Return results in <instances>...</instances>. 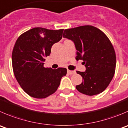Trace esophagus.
<instances>
[{
	"instance_id": "obj_1",
	"label": "esophagus",
	"mask_w": 128,
	"mask_h": 128,
	"mask_svg": "<svg viewBox=\"0 0 128 128\" xmlns=\"http://www.w3.org/2000/svg\"><path fill=\"white\" fill-rule=\"evenodd\" d=\"M68 73L70 75H72V74H74L76 73L75 71H73V70H68Z\"/></svg>"
}]
</instances>
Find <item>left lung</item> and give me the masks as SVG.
I'll list each match as a JSON object with an SVG mask.
<instances>
[{"instance_id":"obj_1","label":"left lung","mask_w":128,"mask_h":128,"mask_svg":"<svg viewBox=\"0 0 128 128\" xmlns=\"http://www.w3.org/2000/svg\"><path fill=\"white\" fill-rule=\"evenodd\" d=\"M63 37L72 40L77 51V60H83L86 70L76 71L83 81L76 86L82 94L94 96L103 92L114 75L116 53L107 36L92 26H82L64 30Z\"/></svg>"}]
</instances>
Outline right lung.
<instances>
[{"instance_id":"1","label":"right lung","mask_w":128,"mask_h":128,"mask_svg":"<svg viewBox=\"0 0 128 128\" xmlns=\"http://www.w3.org/2000/svg\"><path fill=\"white\" fill-rule=\"evenodd\" d=\"M64 29L50 30L35 27L21 34L15 43L12 54L14 74L22 89L38 99L55 92L67 69L44 67L45 58L51 48L62 38Z\"/></svg>"}]
</instances>
